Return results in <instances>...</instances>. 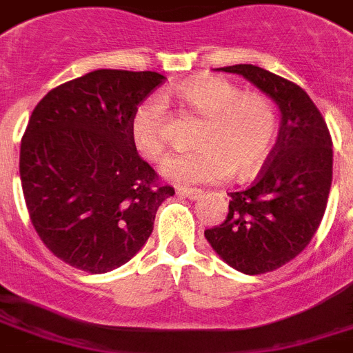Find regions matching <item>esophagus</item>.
Listing matches in <instances>:
<instances>
[{
	"label": "esophagus",
	"mask_w": 353,
	"mask_h": 353,
	"mask_svg": "<svg viewBox=\"0 0 353 353\" xmlns=\"http://www.w3.org/2000/svg\"><path fill=\"white\" fill-rule=\"evenodd\" d=\"M177 196L186 197L190 201H197V199H201L203 190H199V188H177Z\"/></svg>",
	"instance_id": "1"
}]
</instances>
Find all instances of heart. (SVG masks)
<instances>
[{
	"mask_svg": "<svg viewBox=\"0 0 353 353\" xmlns=\"http://www.w3.org/2000/svg\"><path fill=\"white\" fill-rule=\"evenodd\" d=\"M177 96L201 116L197 150L170 157L161 172L177 185L221 183L230 174L239 181L256 176L277 136V112L266 97L243 94L221 77L181 83ZM167 105L150 96L130 119V137L137 152L150 161L167 154Z\"/></svg>",
	"mask_w": 353,
	"mask_h": 353,
	"instance_id": "obj_1",
	"label": "heart"
}]
</instances>
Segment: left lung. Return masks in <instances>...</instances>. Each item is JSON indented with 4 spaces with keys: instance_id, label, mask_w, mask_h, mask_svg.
I'll return each instance as SVG.
<instances>
[{
    "instance_id": "1",
    "label": "left lung",
    "mask_w": 353,
    "mask_h": 353,
    "mask_svg": "<svg viewBox=\"0 0 353 353\" xmlns=\"http://www.w3.org/2000/svg\"><path fill=\"white\" fill-rule=\"evenodd\" d=\"M217 70L245 77L281 114L268 165L254 185L232 192L225 221L205 230L226 265L257 276L299 256L319 228L332 186V137L310 96L296 83L256 65Z\"/></svg>"
}]
</instances>
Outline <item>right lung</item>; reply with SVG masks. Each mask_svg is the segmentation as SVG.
I'll use <instances>...</instances> for the list:
<instances>
[{"instance_id":"right-lung-1","label":"right lung","mask_w":353,"mask_h":353,"mask_svg":"<svg viewBox=\"0 0 353 353\" xmlns=\"http://www.w3.org/2000/svg\"><path fill=\"white\" fill-rule=\"evenodd\" d=\"M165 81L101 68L52 88L23 134L19 176L28 216L48 250L88 274L128 263L174 188L137 154L130 119Z\"/></svg>"}]
</instances>
